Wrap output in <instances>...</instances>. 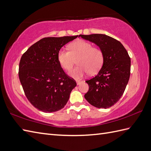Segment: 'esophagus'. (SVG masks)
Segmentation results:
<instances>
[{
	"instance_id": "34e87169",
	"label": "esophagus",
	"mask_w": 151,
	"mask_h": 151,
	"mask_svg": "<svg viewBox=\"0 0 151 151\" xmlns=\"http://www.w3.org/2000/svg\"><path fill=\"white\" fill-rule=\"evenodd\" d=\"M82 82H83V81H81V80H77V81H76L77 85H80V84L81 83H82Z\"/></svg>"
}]
</instances>
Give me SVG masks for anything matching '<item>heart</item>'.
<instances>
[{"label": "heart", "instance_id": "obj_1", "mask_svg": "<svg viewBox=\"0 0 151 151\" xmlns=\"http://www.w3.org/2000/svg\"><path fill=\"white\" fill-rule=\"evenodd\" d=\"M58 60L60 64L66 71H70L76 64L78 65L69 73L76 79L89 73L94 74L102 67L104 62V52L101 48L93 47L91 43L80 40L69 45V51L62 50L58 51Z\"/></svg>", "mask_w": 151, "mask_h": 151}]
</instances>
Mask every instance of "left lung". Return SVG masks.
<instances>
[{
  "label": "left lung",
  "mask_w": 151,
  "mask_h": 151,
  "mask_svg": "<svg viewBox=\"0 0 151 151\" xmlns=\"http://www.w3.org/2000/svg\"><path fill=\"white\" fill-rule=\"evenodd\" d=\"M96 44L104 52V62L99 74L86 80L89 90L84 97L92 106L107 109L118 101L129 82L131 58L120 42L103 34L80 35Z\"/></svg>",
  "instance_id": "left-lung-1"
}]
</instances>
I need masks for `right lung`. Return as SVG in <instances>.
I'll return each instance as SVG.
<instances>
[{"label": "right lung", "instance_id": "right-lung-1", "mask_svg": "<svg viewBox=\"0 0 151 151\" xmlns=\"http://www.w3.org/2000/svg\"><path fill=\"white\" fill-rule=\"evenodd\" d=\"M77 37L42 38L21 57L20 81L27 100L38 110L52 113L67 104L76 83L62 68L58 53L62 47Z\"/></svg>", "mask_w": 151, "mask_h": 151}]
</instances>
